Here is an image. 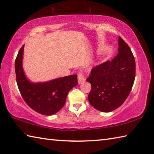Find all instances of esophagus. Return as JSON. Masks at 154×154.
Wrapping results in <instances>:
<instances>
[{
    "instance_id": "esophagus-1",
    "label": "esophagus",
    "mask_w": 154,
    "mask_h": 154,
    "mask_svg": "<svg viewBox=\"0 0 154 154\" xmlns=\"http://www.w3.org/2000/svg\"><path fill=\"white\" fill-rule=\"evenodd\" d=\"M77 79H78V83H79V85H80L81 83H82L83 82H84V81H85V77H84L83 74H82L81 73H79V75H78Z\"/></svg>"
}]
</instances>
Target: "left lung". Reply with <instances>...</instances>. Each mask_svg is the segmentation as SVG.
<instances>
[{
  "label": "left lung",
  "instance_id": "obj_1",
  "mask_svg": "<svg viewBox=\"0 0 154 154\" xmlns=\"http://www.w3.org/2000/svg\"><path fill=\"white\" fill-rule=\"evenodd\" d=\"M118 54L93 68L87 81L91 83L90 104L98 111L111 112L121 106L133 87L135 61L130 48L119 37Z\"/></svg>",
  "mask_w": 154,
  "mask_h": 154
}]
</instances>
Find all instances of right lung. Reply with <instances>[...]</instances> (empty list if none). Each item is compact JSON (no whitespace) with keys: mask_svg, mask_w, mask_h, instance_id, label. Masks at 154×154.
<instances>
[{"mask_svg":"<svg viewBox=\"0 0 154 154\" xmlns=\"http://www.w3.org/2000/svg\"><path fill=\"white\" fill-rule=\"evenodd\" d=\"M24 47L20 48L15 60L17 83L20 94L32 109L42 115L52 116L64 106L68 93L77 85V76L72 75L45 82H32L23 67Z\"/></svg>","mask_w":154,"mask_h":154,"instance_id":"add662e5","label":"right lung"}]
</instances>
